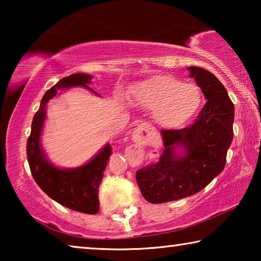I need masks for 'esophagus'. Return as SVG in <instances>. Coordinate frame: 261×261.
I'll list each match as a JSON object with an SVG mask.
<instances>
[{
  "instance_id": "obj_1",
  "label": "esophagus",
  "mask_w": 261,
  "mask_h": 261,
  "mask_svg": "<svg viewBox=\"0 0 261 261\" xmlns=\"http://www.w3.org/2000/svg\"><path fill=\"white\" fill-rule=\"evenodd\" d=\"M155 136V130L148 123H140L132 134V140L136 144H145Z\"/></svg>"
}]
</instances>
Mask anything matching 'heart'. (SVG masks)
<instances>
[{
	"label": "heart",
	"instance_id": "b5f03b06",
	"mask_svg": "<svg viewBox=\"0 0 261 261\" xmlns=\"http://www.w3.org/2000/svg\"><path fill=\"white\" fill-rule=\"evenodd\" d=\"M131 98L139 107L152 110L154 121L163 129L187 124L202 103L199 86L169 74H158L138 83L131 90Z\"/></svg>",
	"mask_w": 261,
	"mask_h": 261
}]
</instances>
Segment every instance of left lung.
Instances as JSON below:
<instances>
[{
  "label": "left lung",
  "instance_id": "left-lung-1",
  "mask_svg": "<svg viewBox=\"0 0 261 261\" xmlns=\"http://www.w3.org/2000/svg\"><path fill=\"white\" fill-rule=\"evenodd\" d=\"M188 70L207 102L193 124L180 130H162L165 149L159 161L136 173L141 194L151 204L199 192L226 166L235 107L226 87L213 73L199 67Z\"/></svg>",
  "mask_w": 261,
  "mask_h": 261
}]
</instances>
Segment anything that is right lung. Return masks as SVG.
Segmentation results:
<instances>
[{"mask_svg":"<svg viewBox=\"0 0 261 261\" xmlns=\"http://www.w3.org/2000/svg\"><path fill=\"white\" fill-rule=\"evenodd\" d=\"M93 76L87 73H73L62 78L42 96L40 107L35 113L31 135L26 145L31 173L37 184L48 197L70 210L85 214H96L100 210L99 185L112 154L110 144H106L90 161L76 168H61L48 159L41 145V134L46 120V106L60 91L81 86L100 95L88 86Z\"/></svg>","mask_w":261,"mask_h":261,"instance_id":"1","label":"right lung"}]
</instances>
